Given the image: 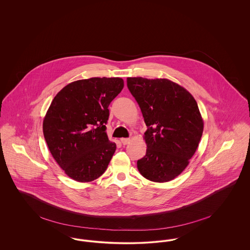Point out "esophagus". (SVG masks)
<instances>
[{"label": "esophagus", "mask_w": 250, "mask_h": 250, "mask_svg": "<svg viewBox=\"0 0 250 250\" xmlns=\"http://www.w3.org/2000/svg\"><path fill=\"white\" fill-rule=\"evenodd\" d=\"M130 142V139H128V138H122L121 139V143L123 145H125V144H127V143Z\"/></svg>", "instance_id": "obj_1"}]
</instances>
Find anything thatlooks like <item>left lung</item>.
<instances>
[{"mask_svg":"<svg viewBox=\"0 0 250 250\" xmlns=\"http://www.w3.org/2000/svg\"><path fill=\"white\" fill-rule=\"evenodd\" d=\"M127 87L143 112L146 155L137 166L144 178L164 183L177 177L195 154L203 121L194 97L167 79L127 78Z\"/></svg>","mask_w":250,"mask_h":250,"instance_id":"1","label":"left lung"}]
</instances>
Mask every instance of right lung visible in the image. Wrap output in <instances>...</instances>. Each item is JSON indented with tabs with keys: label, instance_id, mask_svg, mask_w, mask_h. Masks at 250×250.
Instances as JSON below:
<instances>
[{
	"label": "right lung",
	"instance_id": "add662e5",
	"mask_svg": "<svg viewBox=\"0 0 250 250\" xmlns=\"http://www.w3.org/2000/svg\"><path fill=\"white\" fill-rule=\"evenodd\" d=\"M124 88L121 78H91L63 87L43 121L49 152L78 182L100 177L116 150L106 133L108 105Z\"/></svg>",
	"mask_w": 250,
	"mask_h": 250
}]
</instances>
